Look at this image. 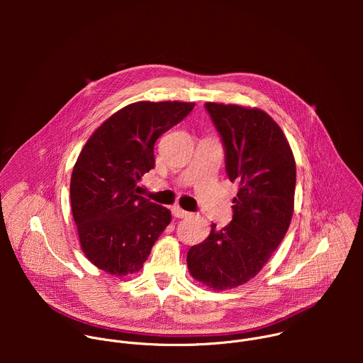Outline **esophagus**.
<instances>
[{
	"mask_svg": "<svg viewBox=\"0 0 363 363\" xmlns=\"http://www.w3.org/2000/svg\"><path fill=\"white\" fill-rule=\"evenodd\" d=\"M172 214H174V217H177V218H185V217H188L189 216V213L188 211H185V210H182L181 206H172Z\"/></svg>",
	"mask_w": 363,
	"mask_h": 363,
	"instance_id": "34e87169",
	"label": "esophagus"
}]
</instances>
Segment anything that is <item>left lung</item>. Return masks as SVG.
<instances>
[{"label":"left lung","instance_id":"obj_1","mask_svg":"<svg viewBox=\"0 0 363 363\" xmlns=\"http://www.w3.org/2000/svg\"><path fill=\"white\" fill-rule=\"evenodd\" d=\"M225 149V171L240 189L233 221L186 254L191 276L227 290L260 272L283 241L294 208L296 162L280 126L264 111L205 103Z\"/></svg>","mask_w":363,"mask_h":363}]
</instances>
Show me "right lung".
Masks as SVG:
<instances>
[{
    "label": "right lung",
    "mask_w": 363,
    "mask_h": 363,
    "mask_svg": "<svg viewBox=\"0 0 363 363\" xmlns=\"http://www.w3.org/2000/svg\"><path fill=\"white\" fill-rule=\"evenodd\" d=\"M195 103L136 101L103 122L74 164L70 202L84 255L123 277L139 272L171 223V211L139 194L155 167L157 139L189 115Z\"/></svg>",
    "instance_id": "1"
}]
</instances>
